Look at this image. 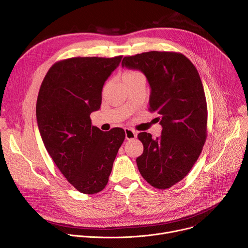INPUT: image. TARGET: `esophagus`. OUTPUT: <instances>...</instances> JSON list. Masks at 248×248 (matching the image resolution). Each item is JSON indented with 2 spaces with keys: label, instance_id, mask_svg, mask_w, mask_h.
Instances as JSON below:
<instances>
[{
  "label": "esophagus",
  "instance_id": "obj_1",
  "mask_svg": "<svg viewBox=\"0 0 248 248\" xmlns=\"http://www.w3.org/2000/svg\"><path fill=\"white\" fill-rule=\"evenodd\" d=\"M124 132H125V139H126L127 140H134V139H137V137H138L137 131L131 129V128H125V129H124Z\"/></svg>",
  "mask_w": 248,
  "mask_h": 248
}]
</instances>
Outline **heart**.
I'll list each match as a JSON object with an SVG mask.
<instances>
[{
	"mask_svg": "<svg viewBox=\"0 0 248 248\" xmlns=\"http://www.w3.org/2000/svg\"><path fill=\"white\" fill-rule=\"evenodd\" d=\"M141 74L138 71H134V70H127L124 73L123 75V81H126V80H129V79H132V78H136V77H139L140 76Z\"/></svg>",
	"mask_w": 248,
	"mask_h": 248,
	"instance_id": "b5f03b06",
	"label": "heart"
}]
</instances>
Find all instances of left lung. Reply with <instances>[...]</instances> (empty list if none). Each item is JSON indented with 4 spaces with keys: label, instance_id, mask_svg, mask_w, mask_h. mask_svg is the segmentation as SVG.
<instances>
[{
    "label": "left lung",
    "instance_id": "obj_1",
    "mask_svg": "<svg viewBox=\"0 0 248 248\" xmlns=\"http://www.w3.org/2000/svg\"><path fill=\"white\" fill-rule=\"evenodd\" d=\"M123 67L141 71L151 92L149 110L157 112L160 138L139 133L143 153L137 158L141 176L156 189L180 182L198 160L207 139L208 108L200 75L182 53L149 51L126 56Z\"/></svg>",
    "mask_w": 248,
    "mask_h": 248
}]
</instances>
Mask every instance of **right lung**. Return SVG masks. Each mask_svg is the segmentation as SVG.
Returning <instances> with one entry per match:
<instances>
[{"instance_id":"right-lung-1","label":"right lung","mask_w":248,"mask_h":248,"mask_svg":"<svg viewBox=\"0 0 248 248\" xmlns=\"http://www.w3.org/2000/svg\"><path fill=\"white\" fill-rule=\"evenodd\" d=\"M122 58L58 61L39 89L36 120L44 146L67 181L83 194H96L106 187L125 138L123 128L105 132L90 119L100 108L103 86Z\"/></svg>"}]
</instances>
